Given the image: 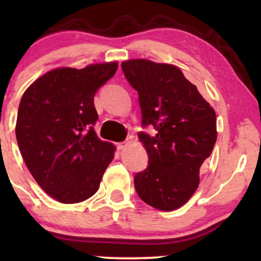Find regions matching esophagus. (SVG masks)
Instances as JSON below:
<instances>
[{
	"mask_svg": "<svg viewBox=\"0 0 261 261\" xmlns=\"http://www.w3.org/2000/svg\"><path fill=\"white\" fill-rule=\"evenodd\" d=\"M127 141H124V142H120V143H118V148L119 149H124L125 147H126L127 146Z\"/></svg>",
	"mask_w": 261,
	"mask_h": 261,
	"instance_id": "obj_1",
	"label": "esophagus"
}]
</instances>
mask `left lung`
Returning a JSON list of instances; mask_svg holds the SVG:
<instances>
[{
  "label": "left lung",
  "mask_w": 261,
  "mask_h": 261,
  "mask_svg": "<svg viewBox=\"0 0 261 261\" xmlns=\"http://www.w3.org/2000/svg\"><path fill=\"white\" fill-rule=\"evenodd\" d=\"M121 67L139 93L142 125L157 130L155 136L139 134L149 164L135 175V189L147 205L173 211L199 188L201 166L217 140L216 113L174 65L133 59Z\"/></svg>",
  "instance_id": "obj_1"
}]
</instances>
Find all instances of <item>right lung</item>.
I'll return each mask as SVG.
<instances>
[{
  "label": "right lung",
  "instance_id": "obj_1",
  "mask_svg": "<svg viewBox=\"0 0 261 261\" xmlns=\"http://www.w3.org/2000/svg\"><path fill=\"white\" fill-rule=\"evenodd\" d=\"M118 61L85 68L58 67L25 89L16 122L23 161L46 194L62 203L94 195L116 147L101 141L94 94L112 79Z\"/></svg>",
  "mask_w": 261,
  "mask_h": 261
}]
</instances>
